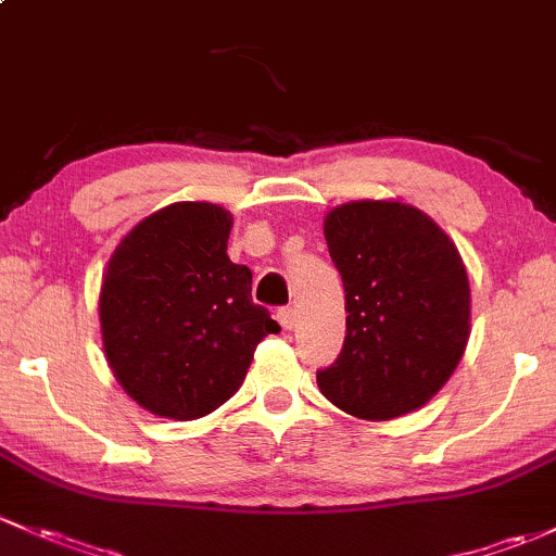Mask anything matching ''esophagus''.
Here are the masks:
<instances>
[{
    "label": "esophagus",
    "instance_id": "1",
    "mask_svg": "<svg viewBox=\"0 0 556 556\" xmlns=\"http://www.w3.org/2000/svg\"><path fill=\"white\" fill-rule=\"evenodd\" d=\"M277 323L285 327V330H290V327L295 325V312L290 306H282L277 308Z\"/></svg>",
    "mask_w": 556,
    "mask_h": 556
}]
</instances>
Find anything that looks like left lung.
<instances>
[{
  "label": "left lung",
  "mask_w": 556,
  "mask_h": 556,
  "mask_svg": "<svg viewBox=\"0 0 556 556\" xmlns=\"http://www.w3.org/2000/svg\"><path fill=\"white\" fill-rule=\"evenodd\" d=\"M346 293V338L317 370L349 416L389 420L445 386L469 341V277L447 233L402 202H349L325 218Z\"/></svg>",
  "instance_id": "8db88e82"
}]
</instances>
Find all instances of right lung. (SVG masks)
Listing matches in <instances>:
<instances>
[{
	"label": "right lung",
	"mask_w": 556,
	"mask_h": 556,
	"mask_svg": "<svg viewBox=\"0 0 556 556\" xmlns=\"http://www.w3.org/2000/svg\"><path fill=\"white\" fill-rule=\"evenodd\" d=\"M231 215L178 202L127 233L101 288L103 349L122 389L154 416L194 420L239 389L255 346L279 332L226 255Z\"/></svg>",
	"instance_id": "obj_1"
}]
</instances>
